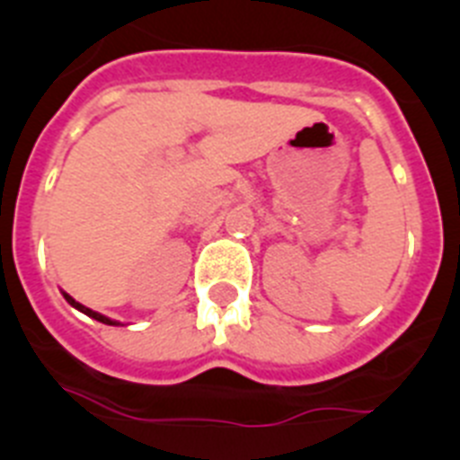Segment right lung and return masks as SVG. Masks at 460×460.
I'll return each instance as SVG.
<instances>
[{"mask_svg":"<svg viewBox=\"0 0 460 460\" xmlns=\"http://www.w3.org/2000/svg\"><path fill=\"white\" fill-rule=\"evenodd\" d=\"M64 299H66V302L71 304L73 308H78V311H83L84 315H89V318H93V320H99V323H103V324H119V323H115V320L105 318V315H101V313H96V311H92V308H87V306H83V304H78V302H75V299H73L71 295H66V292H64Z\"/></svg>","mask_w":460,"mask_h":460,"instance_id":"add662e5","label":"right lung"}]
</instances>
